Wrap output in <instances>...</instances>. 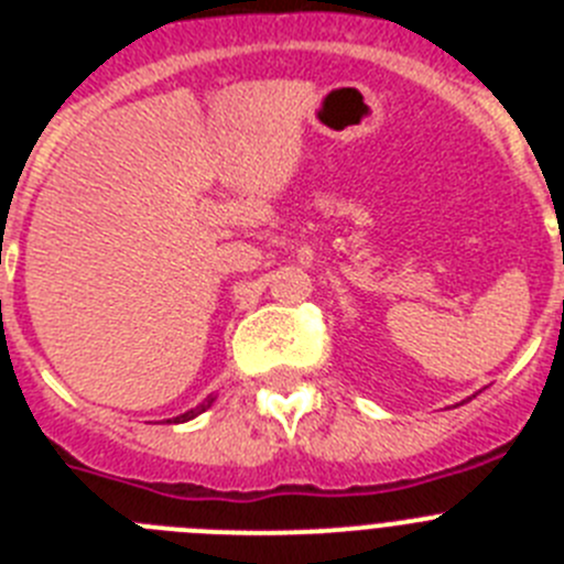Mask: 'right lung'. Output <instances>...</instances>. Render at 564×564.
Returning a JSON list of instances; mask_svg holds the SVG:
<instances>
[{"mask_svg":"<svg viewBox=\"0 0 564 564\" xmlns=\"http://www.w3.org/2000/svg\"><path fill=\"white\" fill-rule=\"evenodd\" d=\"M214 401H217V395H208L206 401H203V403H197V406H194V410H188V412H183V415H177V417H174V423H186V421H192V417L203 415V412H206L208 406H212Z\"/></svg>","mask_w":564,"mask_h":564,"instance_id":"add662e5","label":"right lung"}]
</instances>
